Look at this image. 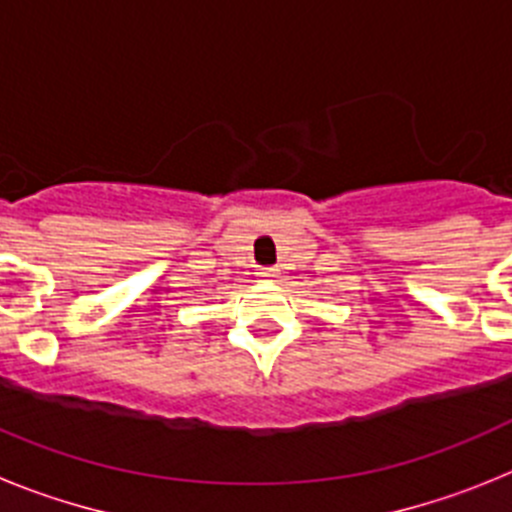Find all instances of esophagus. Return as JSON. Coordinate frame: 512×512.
<instances>
[{
    "instance_id": "obj_1",
    "label": "esophagus",
    "mask_w": 512,
    "mask_h": 512,
    "mask_svg": "<svg viewBox=\"0 0 512 512\" xmlns=\"http://www.w3.org/2000/svg\"><path fill=\"white\" fill-rule=\"evenodd\" d=\"M259 277H264V279H277V277H279V271L274 269V266H261V269H259Z\"/></svg>"
}]
</instances>
